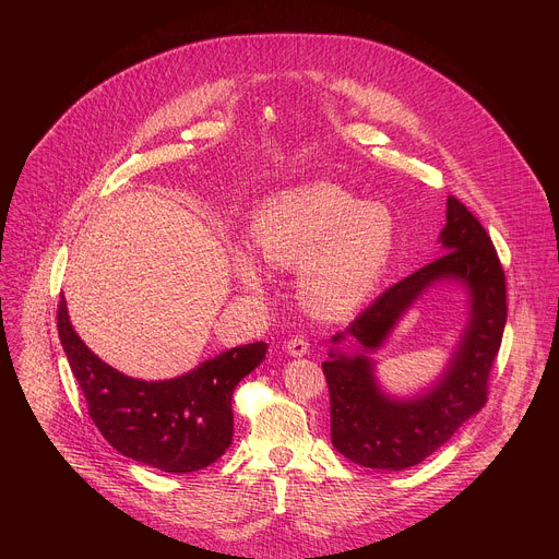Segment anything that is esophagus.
Returning a JSON list of instances; mask_svg holds the SVG:
<instances>
[{
	"label": "esophagus",
	"instance_id": "34e87169",
	"mask_svg": "<svg viewBox=\"0 0 559 559\" xmlns=\"http://www.w3.org/2000/svg\"><path fill=\"white\" fill-rule=\"evenodd\" d=\"M285 349H287V354H289V356L300 358V356L309 354V341H307L305 336H294L292 341H287Z\"/></svg>",
	"mask_w": 559,
	"mask_h": 559
}]
</instances>
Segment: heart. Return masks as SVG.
I'll use <instances>...</instances> for the list:
<instances>
[{"label":"heart","instance_id":"1","mask_svg":"<svg viewBox=\"0 0 559 559\" xmlns=\"http://www.w3.org/2000/svg\"><path fill=\"white\" fill-rule=\"evenodd\" d=\"M252 241L265 263L298 272V294L323 318L356 311L382 278L395 241L391 212L362 203L336 183H311L267 201L252 221ZM236 276L263 287L259 263L234 254Z\"/></svg>","mask_w":559,"mask_h":559}]
</instances>
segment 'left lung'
<instances>
[{
    "label": "left lung",
    "instance_id": "1",
    "mask_svg": "<svg viewBox=\"0 0 559 559\" xmlns=\"http://www.w3.org/2000/svg\"><path fill=\"white\" fill-rule=\"evenodd\" d=\"M444 254L384 289L332 343L352 341L362 354L338 347L323 362L330 386L332 444L369 468L403 471L440 449L487 403L489 373L507 325V276L491 236L455 197L447 201L440 231ZM438 280H457L469 292V323L454 358L432 389L412 402L389 399L364 354L381 346L402 313Z\"/></svg>",
    "mask_w": 559,
    "mask_h": 559
}]
</instances>
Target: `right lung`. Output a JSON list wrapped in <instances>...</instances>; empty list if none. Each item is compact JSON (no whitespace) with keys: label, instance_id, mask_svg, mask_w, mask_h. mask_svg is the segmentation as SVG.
Listing matches in <instances>:
<instances>
[{"label":"right lung","instance_id":"obj_1","mask_svg":"<svg viewBox=\"0 0 559 559\" xmlns=\"http://www.w3.org/2000/svg\"><path fill=\"white\" fill-rule=\"evenodd\" d=\"M59 341L102 436L126 457L166 473H192L231 444V393L267 354L265 343L227 349L173 380H136L95 356L57 309Z\"/></svg>","mask_w":559,"mask_h":559}]
</instances>
